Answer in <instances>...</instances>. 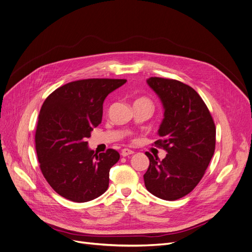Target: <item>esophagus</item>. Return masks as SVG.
<instances>
[{"label":"esophagus","instance_id":"1","mask_svg":"<svg viewBox=\"0 0 252 252\" xmlns=\"http://www.w3.org/2000/svg\"><path fill=\"white\" fill-rule=\"evenodd\" d=\"M133 153H134V151L128 149V148H124V149L122 150V156H123V157H127V156H129V155H133Z\"/></svg>","mask_w":252,"mask_h":252}]
</instances>
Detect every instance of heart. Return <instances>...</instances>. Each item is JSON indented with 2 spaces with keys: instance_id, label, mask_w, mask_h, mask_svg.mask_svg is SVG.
I'll use <instances>...</instances> for the list:
<instances>
[{
  "instance_id": "heart-1",
  "label": "heart",
  "mask_w": 252,
  "mask_h": 252,
  "mask_svg": "<svg viewBox=\"0 0 252 252\" xmlns=\"http://www.w3.org/2000/svg\"><path fill=\"white\" fill-rule=\"evenodd\" d=\"M139 101H147V102H149L146 97H140V99H138V100H136V102H139Z\"/></svg>"
}]
</instances>
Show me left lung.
I'll return each mask as SVG.
<instances>
[{"instance_id":"obj_1","label":"left lung","mask_w":252,"mask_h":252,"mask_svg":"<svg viewBox=\"0 0 252 252\" xmlns=\"http://www.w3.org/2000/svg\"><path fill=\"white\" fill-rule=\"evenodd\" d=\"M165 113L155 145L168 155L159 160L149 152L144 174L147 190L166 201L189 194L203 178L215 150L216 128L209 109L192 87L175 79L150 77Z\"/></svg>"}]
</instances>
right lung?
I'll list each match as a JSON object with an SVG mask.
<instances>
[{
    "mask_svg": "<svg viewBox=\"0 0 252 252\" xmlns=\"http://www.w3.org/2000/svg\"><path fill=\"white\" fill-rule=\"evenodd\" d=\"M126 79L92 78L64 84L51 93L39 113L35 143L43 176L60 195L84 203L103 194L119 153H94L87 138L102 123L103 103Z\"/></svg>",
    "mask_w": 252,
    "mask_h": 252,
    "instance_id": "add662e5",
    "label": "right lung"
}]
</instances>
